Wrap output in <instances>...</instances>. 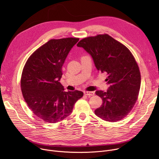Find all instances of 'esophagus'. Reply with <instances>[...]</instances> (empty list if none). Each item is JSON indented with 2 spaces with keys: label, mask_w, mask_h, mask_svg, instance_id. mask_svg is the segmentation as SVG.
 Instances as JSON below:
<instances>
[{
  "label": "esophagus",
  "mask_w": 159,
  "mask_h": 159,
  "mask_svg": "<svg viewBox=\"0 0 159 159\" xmlns=\"http://www.w3.org/2000/svg\"><path fill=\"white\" fill-rule=\"evenodd\" d=\"M86 96H93L94 94V93L93 91H84V93Z\"/></svg>",
  "instance_id": "34e87169"
}]
</instances>
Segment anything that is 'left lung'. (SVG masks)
Segmentation results:
<instances>
[{
	"label": "left lung",
	"mask_w": 159,
	"mask_h": 159,
	"mask_svg": "<svg viewBox=\"0 0 159 159\" xmlns=\"http://www.w3.org/2000/svg\"><path fill=\"white\" fill-rule=\"evenodd\" d=\"M92 57L97 69L106 74V92L95 93L102 99L94 113L101 119L116 122L124 118L134 107L141 86L139 66L130 51L108 34L84 38L77 45Z\"/></svg>",
	"instance_id": "obj_1"
}]
</instances>
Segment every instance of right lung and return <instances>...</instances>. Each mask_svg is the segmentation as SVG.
<instances>
[{
    "mask_svg": "<svg viewBox=\"0 0 159 159\" xmlns=\"http://www.w3.org/2000/svg\"><path fill=\"white\" fill-rule=\"evenodd\" d=\"M79 38L50 39L27 61L21 77L24 98L34 115L55 123L68 116L74 104L82 97L80 91H65L59 80L62 66Z\"/></svg>",
    "mask_w": 159,
    "mask_h": 159,
    "instance_id": "obj_1",
    "label": "right lung"
}]
</instances>
